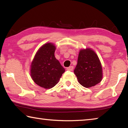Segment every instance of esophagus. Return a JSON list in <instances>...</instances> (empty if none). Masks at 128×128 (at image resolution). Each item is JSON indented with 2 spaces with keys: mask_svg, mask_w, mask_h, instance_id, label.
Masks as SVG:
<instances>
[{
  "mask_svg": "<svg viewBox=\"0 0 128 128\" xmlns=\"http://www.w3.org/2000/svg\"><path fill=\"white\" fill-rule=\"evenodd\" d=\"M73 69V66H70L69 67H68V68H66V70H69V71H72Z\"/></svg>",
  "mask_w": 128,
  "mask_h": 128,
  "instance_id": "esophagus-1",
  "label": "esophagus"
}]
</instances>
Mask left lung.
I'll use <instances>...</instances> for the list:
<instances>
[{
  "mask_svg": "<svg viewBox=\"0 0 128 128\" xmlns=\"http://www.w3.org/2000/svg\"><path fill=\"white\" fill-rule=\"evenodd\" d=\"M77 80L85 88H91L102 79V68L98 56L90 48L80 50L74 70Z\"/></svg>",
  "mask_w": 128,
  "mask_h": 128,
  "instance_id": "left-lung-1",
  "label": "left lung"
}]
</instances>
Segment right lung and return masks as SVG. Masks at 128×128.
I'll use <instances>...</instances> for the list:
<instances>
[{
    "label": "right lung",
    "mask_w": 128,
    "mask_h": 128,
    "mask_svg": "<svg viewBox=\"0 0 128 128\" xmlns=\"http://www.w3.org/2000/svg\"><path fill=\"white\" fill-rule=\"evenodd\" d=\"M55 47L46 43L39 49L31 64V77L36 84L44 88L55 86L65 69L54 55Z\"/></svg>",
    "instance_id": "obj_1"
}]
</instances>
